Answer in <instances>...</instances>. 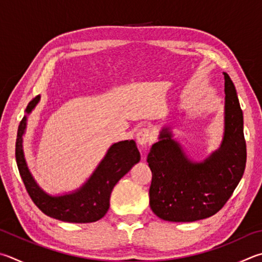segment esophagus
Wrapping results in <instances>:
<instances>
[{
    "label": "esophagus",
    "mask_w": 262,
    "mask_h": 262,
    "mask_svg": "<svg viewBox=\"0 0 262 262\" xmlns=\"http://www.w3.org/2000/svg\"><path fill=\"white\" fill-rule=\"evenodd\" d=\"M136 141L137 143L141 144L142 146H146L147 144L151 143L152 141V134L150 129L147 128H141V129L137 130L136 133Z\"/></svg>",
    "instance_id": "34e87169"
}]
</instances>
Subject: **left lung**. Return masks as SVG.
I'll return each instance as SVG.
<instances>
[{
    "instance_id": "8db88e82",
    "label": "left lung",
    "mask_w": 262,
    "mask_h": 262,
    "mask_svg": "<svg viewBox=\"0 0 262 262\" xmlns=\"http://www.w3.org/2000/svg\"><path fill=\"white\" fill-rule=\"evenodd\" d=\"M225 75V137L220 149L203 163L190 161L167 128L151 146L146 161L152 172L150 207L170 222H192L210 217L226 205L243 177L246 143L243 112L235 85Z\"/></svg>"
}]
</instances>
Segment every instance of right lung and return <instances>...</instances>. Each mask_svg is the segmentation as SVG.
I'll return each instance as SVG.
<instances>
[{
  "mask_svg": "<svg viewBox=\"0 0 262 262\" xmlns=\"http://www.w3.org/2000/svg\"><path fill=\"white\" fill-rule=\"evenodd\" d=\"M39 99L40 96H36L28 103L27 113L35 107ZM25 127L26 117H24L18 126L16 140V161L19 174L33 203L46 215L60 221L88 223L102 219L110 207L113 187L141 158L134 141L118 142L108 149L92 178L81 189L72 194L50 197L39 188L27 168L21 145V136Z\"/></svg>",
  "mask_w": 262,
  "mask_h": 262,
  "instance_id": "right-lung-1",
  "label": "right lung"
}]
</instances>
